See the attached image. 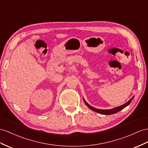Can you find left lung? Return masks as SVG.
<instances>
[{
	"label": "left lung",
	"mask_w": 148,
	"mask_h": 148,
	"mask_svg": "<svg viewBox=\"0 0 148 148\" xmlns=\"http://www.w3.org/2000/svg\"><path fill=\"white\" fill-rule=\"evenodd\" d=\"M133 98H134V96L132 97L130 101H127L126 103H125L124 104L121 106L117 107V108H115L112 109H108V110H104V109H96L95 108H93L92 106H90L89 104H88V103H87L84 99H83V101H84V103L86 104L87 106L89 107V108H90V109H91V110L95 111V112H97L98 113L102 114L110 115V114H115V113H116L117 112H119L121 110H122V109H123L124 108H126V106H127L131 103V101H132V99H133Z\"/></svg>",
	"instance_id": "8db88e82"
}]
</instances>
